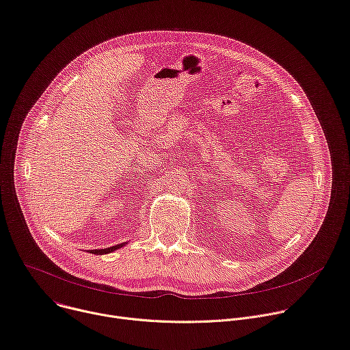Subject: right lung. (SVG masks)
Masks as SVG:
<instances>
[{
	"mask_svg": "<svg viewBox=\"0 0 350 350\" xmlns=\"http://www.w3.org/2000/svg\"><path fill=\"white\" fill-rule=\"evenodd\" d=\"M125 245H126V242H125V243H121V245H115V246H112V247L90 250V253H93V254H107V253H111V252H113V250H116V249H121V247H124Z\"/></svg>",
	"mask_w": 350,
	"mask_h": 350,
	"instance_id": "1",
	"label": "right lung"
}]
</instances>
